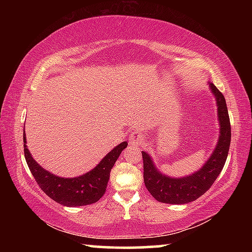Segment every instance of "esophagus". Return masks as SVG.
<instances>
[{"label":"esophagus","instance_id":"obj_1","mask_svg":"<svg viewBox=\"0 0 252 252\" xmlns=\"http://www.w3.org/2000/svg\"><path fill=\"white\" fill-rule=\"evenodd\" d=\"M129 143L133 148L141 147V144L143 143V135L141 133H138V132H134L129 138Z\"/></svg>","mask_w":252,"mask_h":252}]
</instances>
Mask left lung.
I'll return each mask as SVG.
<instances>
[{
    "mask_svg": "<svg viewBox=\"0 0 252 252\" xmlns=\"http://www.w3.org/2000/svg\"><path fill=\"white\" fill-rule=\"evenodd\" d=\"M210 89L218 106L220 135L215 151L198 171L183 178L168 177L157 169L149 153L142 151L144 185L152 197L159 202L183 204L194 201L210 189L223 168L231 140V126L222 93L212 83H210Z\"/></svg>",
    "mask_w": 252,
    "mask_h": 252,
    "instance_id": "8db88e82",
    "label": "left lung"
}]
</instances>
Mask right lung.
<instances>
[{
	"label": "right lung",
	"instance_id": "add662e5",
	"mask_svg": "<svg viewBox=\"0 0 252 252\" xmlns=\"http://www.w3.org/2000/svg\"><path fill=\"white\" fill-rule=\"evenodd\" d=\"M24 156L29 169L35 179L42 191L62 206L80 207L95 203L104 194L111 169L118 160L119 156L127 146V142H122L112 149L100 163L91 171L75 178H61L46 171L33 159L27 148V136L23 133Z\"/></svg>",
	"mask_w": 252,
	"mask_h": 252
}]
</instances>
